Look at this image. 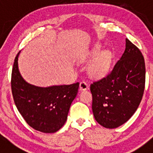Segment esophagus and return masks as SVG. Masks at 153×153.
Listing matches in <instances>:
<instances>
[{"label": "esophagus", "instance_id": "1", "mask_svg": "<svg viewBox=\"0 0 153 153\" xmlns=\"http://www.w3.org/2000/svg\"><path fill=\"white\" fill-rule=\"evenodd\" d=\"M89 87L88 84L85 82V81H81L79 83V90H86Z\"/></svg>", "mask_w": 153, "mask_h": 153}]
</instances>
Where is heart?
I'll return each mask as SVG.
<instances>
[{
  "mask_svg": "<svg viewBox=\"0 0 153 153\" xmlns=\"http://www.w3.org/2000/svg\"><path fill=\"white\" fill-rule=\"evenodd\" d=\"M100 47L96 46L90 53V57L93 58L88 67V72L93 77H102L109 71L113 56L108 51L100 52Z\"/></svg>",
  "mask_w": 153,
  "mask_h": 153,
  "instance_id": "heart-1",
  "label": "heart"
}]
</instances>
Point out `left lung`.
<instances>
[{
  "label": "left lung",
  "instance_id": "left-lung-1",
  "mask_svg": "<svg viewBox=\"0 0 153 153\" xmlns=\"http://www.w3.org/2000/svg\"><path fill=\"white\" fill-rule=\"evenodd\" d=\"M145 82L144 57L126 38L125 51L113 70L90 85L92 109L97 123L114 129L127 122L141 102Z\"/></svg>",
  "mask_w": 153,
  "mask_h": 153
}]
</instances>
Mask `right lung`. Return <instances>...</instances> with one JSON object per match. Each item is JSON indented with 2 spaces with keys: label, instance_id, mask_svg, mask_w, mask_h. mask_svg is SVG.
I'll return each instance as SVG.
<instances>
[{
  "label": "right lung",
  "instance_id": "add662e5",
  "mask_svg": "<svg viewBox=\"0 0 153 153\" xmlns=\"http://www.w3.org/2000/svg\"><path fill=\"white\" fill-rule=\"evenodd\" d=\"M18 53L11 74V90L18 111L37 131L53 133L64 125L79 83L39 87L27 83L18 70Z\"/></svg>",
  "mask_w": 153,
  "mask_h": 153
}]
</instances>
